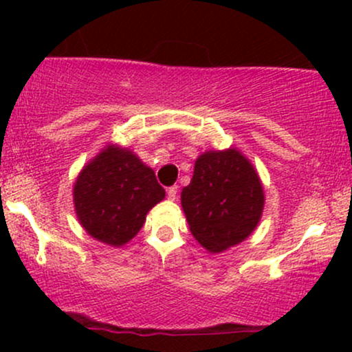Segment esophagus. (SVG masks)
I'll use <instances>...</instances> for the list:
<instances>
[{
  "mask_svg": "<svg viewBox=\"0 0 352 352\" xmlns=\"http://www.w3.org/2000/svg\"><path fill=\"white\" fill-rule=\"evenodd\" d=\"M177 193H179V187H177V185H172V187H168V190H167L168 199L175 200L177 199Z\"/></svg>",
  "mask_w": 352,
  "mask_h": 352,
  "instance_id": "esophagus-1",
  "label": "esophagus"
}]
</instances>
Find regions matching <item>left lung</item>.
Returning <instances> with one entry per match:
<instances>
[{"mask_svg": "<svg viewBox=\"0 0 352 352\" xmlns=\"http://www.w3.org/2000/svg\"><path fill=\"white\" fill-rule=\"evenodd\" d=\"M263 205L260 177L236 148L201 153L192 180L182 190L190 232L212 253L248 238L260 221Z\"/></svg>", "mask_w": 352, "mask_h": 352, "instance_id": "1", "label": "left lung"}]
</instances>
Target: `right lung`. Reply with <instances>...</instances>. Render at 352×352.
<instances>
[{
	"instance_id": "1",
	"label": "right lung",
	"mask_w": 352,
	"mask_h": 352,
	"mask_svg": "<svg viewBox=\"0 0 352 352\" xmlns=\"http://www.w3.org/2000/svg\"><path fill=\"white\" fill-rule=\"evenodd\" d=\"M165 190L151 167L127 148L107 145L74 184V207L84 230L96 240L122 246L142 228L145 215L164 200Z\"/></svg>"
}]
</instances>
